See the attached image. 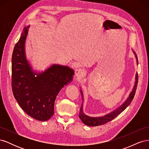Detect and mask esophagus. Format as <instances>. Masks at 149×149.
<instances>
[{"label": "esophagus", "mask_w": 149, "mask_h": 149, "mask_svg": "<svg viewBox=\"0 0 149 149\" xmlns=\"http://www.w3.org/2000/svg\"><path fill=\"white\" fill-rule=\"evenodd\" d=\"M85 71L81 68H78L75 71V76L78 78H83L85 76Z\"/></svg>", "instance_id": "34e87169"}]
</instances>
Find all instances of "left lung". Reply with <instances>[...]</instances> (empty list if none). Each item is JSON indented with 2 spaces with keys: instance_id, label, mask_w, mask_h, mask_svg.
Masks as SVG:
<instances>
[{
  "instance_id": "1",
  "label": "left lung",
  "mask_w": 149,
  "mask_h": 149,
  "mask_svg": "<svg viewBox=\"0 0 149 149\" xmlns=\"http://www.w3.org/2000/svg\"><path fill=\"white\" fill-rule=\"evenodd\" d=\"M133 53L134 54L135 57L136 58L137 65H138L137 56L134 51H133ZM137 83H138V75L137 73L136 74V78H135L134 85L132 89L131 92L130 93L127 98L126 99L125 101L121 105H120L119 107H117L116 109L110 112L109 113L106 114L104 116H100V117H91L85 114L83 112V102L82 105L80 108V111H79V114L80 119L82 120L83 124H84L85 125H88V126H92V127L93 126H97V125L104 124L108 123V122L112 120V119H114L119 114H120L122 112L124 111L125 109V108L127 107L130 104V102H132L133 98L134 97L135 93H136V91L137 86ZM80 91H81V93L82 99L83 101V94L82 92V90L80 89Z\"/></svg>"
}]
</instances>
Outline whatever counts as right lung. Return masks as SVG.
<instances>
[{
	"mask_svg": "<svg viewBox=\"0 0 149 149\" xmlns=\"http://www.w3.org/2000/svg\"><path fill=\"white\" fill-rule=\"evenodd\" d=\"M29 27L30 25L24 29L13 51L12 91L26 114L38 120L46 121L54 114L56 96L64 86L72 82L74 71L59 64H52L41 72L34 70L25 53Z\"/></svg>",
	"mask_w": 149,
	"mask_h": 149,
	"instance_id": "add662e5",
	"label": "right lung"
}]
</instances>
